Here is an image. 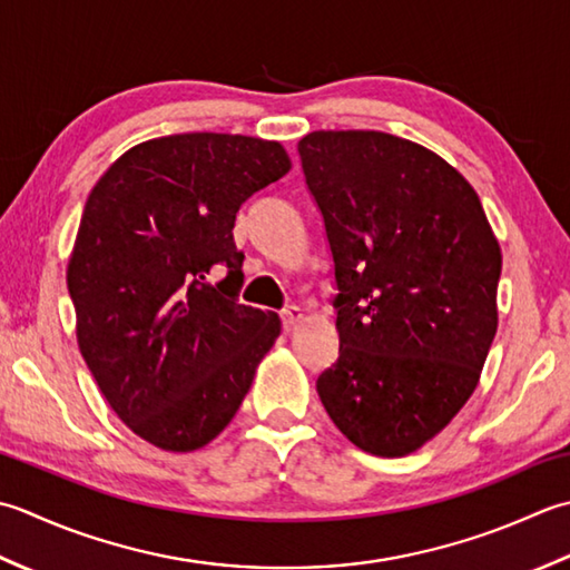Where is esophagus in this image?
Wrapping results in <instances>:
<instances>
[{"label": "esophagus", "mask_w": 570, "mask_h": 570, "mask_svg": "<svg viewBox=\"0 0 570 570\" xmlns=\"http://www.w3.org/2000/svg\"><path fill=\"white\" fill-rule=\"evenodd\" d=\"M281 320H283V327L285 330H293L295 324H299L302 320H305V315H302L299 307H287L281 312Z\"/></svg>", "instance_id": "1"}]
</instances>
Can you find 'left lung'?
<instances>
[{
    "instance_id": "8db88e82",
    "label": "left lung",
    "mask_w": 570,
    "mask_h": 570,
    "mask_svg": "<svg viewBox=\"0 0 570 570\" xmlns=\"http://www.w3.org/2000/svg\"><path fill=\"white\" fill-rule=\"evenodd\" d=\"M297 149L340 289L320 401L356 448L411 455L478 389L502 248L478 191L433 149L376 130H317Z\"/></svg>"
}]
</instances>
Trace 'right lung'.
Here are the masks:
<instances>
[{"label": "right lung", "mask_w": 570, "mask_h": 570, "mask_svg": "<svg viewBox=\"0 0 570 570\" xmlns=\"http://www.w3.org/2000/svg\"><path fill=\"white\" fill-rule=\"evenodd\" d=\"M293 167L273 139L155 137L92 187L68 258L78 350L120 421L191 452L234 421L281 317L236 299L240 204ZM216 264L229 275L205 281Z\"/></svg>", "instance_id": "obj_1"}]
</instances>
